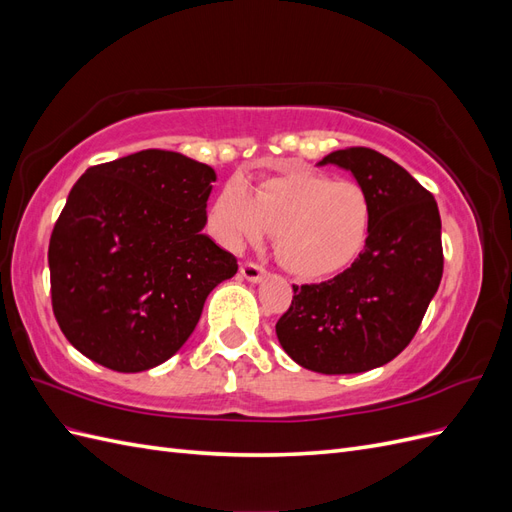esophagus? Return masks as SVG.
<instances>
[{"label":"esophagus","mask_w":512,"mask_h":512,"mask_svg":"<svg viewBox=\"0 0 512 512\" xmlns=\"http://www.w3.org/2000/svg\"><path fill=\"white\" fill-rule=\"evenodd\" d=\"M239 273L245 277L247 282H260L262 277H265V269H262L260 265H256V262H252V260H247V262H243L241 265V269H239Z\"/></svg>","instance_id":"34e87169"}]
</instances>
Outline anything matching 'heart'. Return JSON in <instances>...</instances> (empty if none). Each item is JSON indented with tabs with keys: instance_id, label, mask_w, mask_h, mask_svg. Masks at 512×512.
<instances>
[{
	"instance_id": "b5f03b06",
	"label": "heart",
	"mask_w": 512,
	"mask_h": 512,
	"mask_svg": "<svg viewBox=\"0 0 512 512\" xmlns=\"http://www.w3.org/2000/svg\"><path fill=\"white\" fill-rule=\"evenodd\" d=\"M211 224L232 250L269 230L275 256L288 271L322 277L361 254L371 230V200L359 183L316 173L267 179L254 194L232 181L215 200Z\"/></svg>"
}]
</instances>
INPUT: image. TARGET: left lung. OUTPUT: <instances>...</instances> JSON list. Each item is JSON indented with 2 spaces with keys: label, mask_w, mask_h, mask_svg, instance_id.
Masks as SVG:
<instances>
[{
  "label": "left lung",
  "mask_w": 512,
  "mask_h": 512,
  "mask_svg": "<svg viewBox=\"0 0 512 512\" xmlns=\"http://www.w3.org/2000/svg\"><path fill=\"white\" fill-rule=\"evenodd\" d=\"M371 200V230L352 265L320 284H292L275 324L292 361L318 374H361L393 361L438 292L444 254L433 194L406 168L367 147L329 153Z\"/></svg>",
  "instance_id": "1"
}]
</instances>
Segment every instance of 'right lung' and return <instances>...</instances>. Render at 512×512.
Instances as JSON below:
<instances>
[{
    "instance_id": "obj_1",
    "label": "right lung",
    "mask_w": 512,
    "mask_h": 512,
    "mask_svg": "<svg viewBox=\"0 0 512 512\" xmlns=\"http://www.w3.org/2000/svg\"><path fill=\"white\" fill-rule=\"evenodd\" d=\"M213 168L145 149L85 170L49 243L51 303L68 342L113 371L168 361L237 258L203 228Z\"/></svg>"
}]
</instances>
